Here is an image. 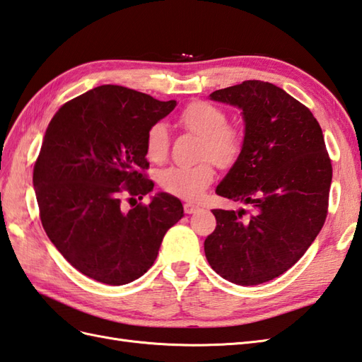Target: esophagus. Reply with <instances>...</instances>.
<instances>
[{"label":"esophagus","instance_id":"1","mask_svg":"<svg viewBox=\"0 0 362 362\" xmlns=\"http://www.w3.org/2000/svg\"><path fill=\"white\" fill-rule=\"evenodd\" d=\"M183 209H185L187 214H193V213L199 211V206L194 205V204H185V205H183Z\"/></svg>","mask_w":362,"mask_h":362}]
</instances>
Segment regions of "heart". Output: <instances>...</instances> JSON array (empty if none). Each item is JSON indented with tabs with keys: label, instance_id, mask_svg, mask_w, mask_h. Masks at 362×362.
<instances>
[{
	"label": "heart",
	"instance_id": "heart-1",
	"mask_svg": "<svg viewBox=\"0 0 362 362\" xmlns=\"http://www.w3.org/2000/svg\"><path fill=\"white\" fill-rule=\"evenodd\" d=\"M180 124L199 136H202L201 156L210 157L219 166H232L241 152V140L236 130L227 126V115L209 103H191L180 113ZM146 156L160 163L169 151V130L163 122L152 124L146 132ZM214 179L210 161L193 166H171L158 175V183L169 194L194 201L201 197Z\"/></svg>",
	"mask_w": 362,
	"mask_h": 362
}]
</instances>
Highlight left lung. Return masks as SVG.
<instances>
[{
    "label": "left lung",
    "instance_id": "8db88e82",
    "mask_svg": "<svg viewBox=\"0 0 362 362\" xmlns=\"http://www.w3.org/2000/svg\"><path fill=\"white\" fill-rule=\"evenodd\" d=\"M211 101L238 107L244 121L240 157L216 194L253 206L213 210L205 243L214 272L241 286L274 280L303 257L324 226L332 161L317 119L283 88L263 81L213 91Z\"/></svg>",
    "mask_w": 362,
    "mask_h": 362
}]
</instances>
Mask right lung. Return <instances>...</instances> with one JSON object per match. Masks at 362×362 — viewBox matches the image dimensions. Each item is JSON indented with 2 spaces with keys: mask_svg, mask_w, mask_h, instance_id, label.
<instances>
[{
  "mask_svg": "<svg viewBox=\"0 0 362 362\" xmlns=\"http://www.w3.org/2000/svg\"><path fill=\"white\" fill-rule=\"evenodd\" d=\"M175 101L121 86L88 90L54 115L43 136L34 188L46 235L73 267L112 286L127 284L153 264L163 236L183 218L179 199L157 193L130 210L121 196L153 189L141 173L146 132Z\"/></svg>",
  "mask_w": 362,
  "mask_h": 362,
  "instance_id": "add662e5",
  "label": "right lung"
}]
</instances>
